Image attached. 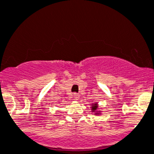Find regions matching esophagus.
<instances>
[{
	"mask_svg": "<svg viewBox=\"0 0 154 154\" xmlns=\"http://www.w3.org/2000/svg\"><path fill=\"white\" fill-rule=\"evenodd\" d=\"M73 96H74V99H75V100H79L80 98V95L78 93H74L73 94Z\"/></svg>",
	"mask_w": 154,
	"mask_h": 154,
	"instance_id": "esophagus-1",
	"label": "esophagus"
}]
</instances>
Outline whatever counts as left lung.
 Returning a JSON list of instances; mask_svg holds the SVG:
<instances>
[{"mask_svg": "<svg viewBox=\"0 0 154 154\" xmlns=\"http://www.w3.org/2000/svg\"><path fill=\"white\" fill-rule=\"evenodd\" d=\"M98 104L97 103H92V106H91V109H92V112L95 113V115H99L100 114V111H98Z\"/></svg>", "mask_w": 154, "mask_h": 154, "instance_id": "obj_1", "label": "left lung"}]
</instances>
